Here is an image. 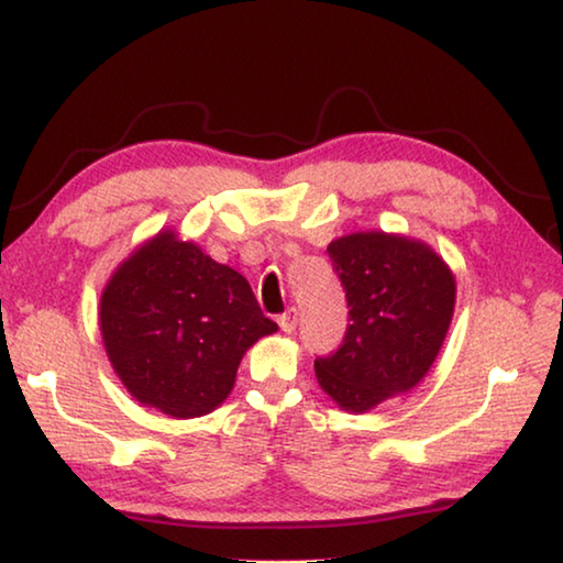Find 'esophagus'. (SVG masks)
<instances>
[{
    "label": "esophagus",
    "mask_w": 563,
    "mask_h": 563,
    "mask_svg": "<svg viewBox=\"0 0 563 563\" xmlns=\"http://www.w3.org/2000/svg\"><path fill=\"white\" fill-rule=\"evenodd\" d=\"M279 327H282L284 334H291L294 330H297V311L289 309L287 314H282L279 317Z\"/></svg>",
    "instance_id": "34e87169"
}]
</instances>
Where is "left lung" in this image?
<instances>
[{"mask_svg": "<svg viewBox=\"0 0 563 563\" xmlns=\"http://www.w3.org/2000/svg\"><path fill=\"white\" fill-rule=\"evenodd\" d=\"M347 291L340 350L314 360L317 383L347 412L410 393L435 362L455 309V276L420 239L357 231L327 246Z\"/></svg>", "mask_w": 563, "mask_h": 563, "instance_id": "1", "label": "left lung"}]
</instances>
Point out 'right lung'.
Segmentation results:
<instances>
[{
    "label": "right lung",
    "instance_id": "add662e5",
    "mask_svg": "<svg viewBox=\"0 0 563 563\" xmlns=\"http://www.w3.org/2000/svg\"><path fill=\"white\" fill-rule=\"evenodd\" d=\"M98 322L125 390L176 420L219 408L246 350L279 330L244 276L173 229L143 241L112 272Z\"/></svg>",
    "mask_w": 563,
    "mask_h": 563
}]
</instances>
